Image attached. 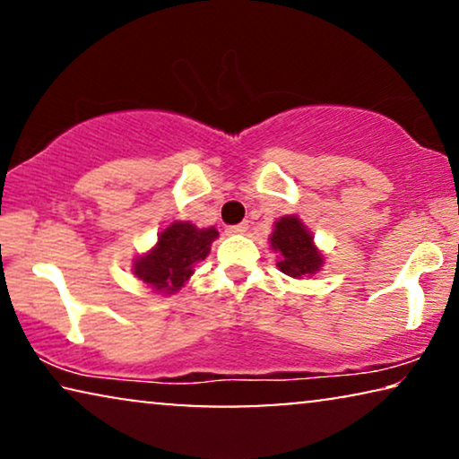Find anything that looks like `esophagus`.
I'll list each match as a JSON object with an SVG mask.
<instances>
[{"mask_svg": "<svg viewBox=\"0 0 459 459\" xmlns=\"http://www.w3.org/2000/svg\"><path fill=\"white\" fill-rule=\"evenodd\" d=\"M248 230V223H238V225H230L228 234H244Z\"/></svg>", "mask_w": 459, "mask_h": 459, "instance_id": "obj_1", "label": "esophagus"}]
</instances>
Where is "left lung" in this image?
I'll use <instances>...</instances> for the list:
<instances>
[{
	"instance_id": "obj_1",
	"label": "left lung",
	"mask_w": 459,
	"mask_h": 459,
	"mask_svg": "<svg viewBox=\"0 0 459 459\" xmlns=\"http://www.w3.org/2000/svg\"><path fill=\"white\" fill-rule=\"evenodd\" d=\"M269 242H272L275 253L280 255V272L290 275V278L313 275L324 265V255L316 248L311 231L305 228L297 215L278 219Z\"/></svg>"
}]
</instances>
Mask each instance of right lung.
Returning a JSON list of instances; mask_svg holds the SVG:
<instances>
[{"instance_id": "add662e5", "label": "right lung", "mask_w": 459, "mask_h": 459, "mask_svg": "<svg viewBox=\"0 0 459 459\" xmlns=\"http://www.w3.org/2000/svg\"><path fill=\"white\" fill-rule=\"evenodd\" d=\"M215 238V228L198 230L190 221H175L160 231L152 250L134 261V273L156 292H178L190 280L194 265L206 259Z\"/></svg>"}]
</instances>
